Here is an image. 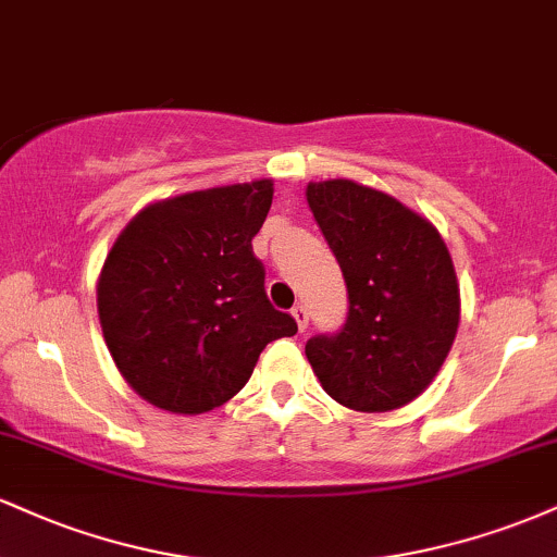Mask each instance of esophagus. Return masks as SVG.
<instances>
[{"label":"esophagus","mask_w":557,"mask_h":557,"mask_svg":"<svg viewBox=\"0 0 557 557\" xmlns=\"http://www.w3.org/2000/svg\"><path fill=\"white\" fill-rule=\"evenodd\" d=\"M290 314L298 322V330H306V324H309V311H306V306L304 304H296V306H293Z\"/></svg>","instance_id":"esophagus-1"}]
</instances>
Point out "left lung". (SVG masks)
Here are the masks:
<instances>
[{"label":"left lung","instance_id":"8db88e82","mask_svg":"<svg viewBox=\"0 0 557 557\" xmlns=\"http://www.w3.org/2000/svg\"><path fill=\"white\" fill-rule=\"evenodd\" d=\"M306 198L348 287V317L306 343L330 398L354 411L406 406L456 341L461 293L443 238L398 198L354 181L309 183Z\"/></svg>","mask_w":557,"mask_h":557}]
</instances>
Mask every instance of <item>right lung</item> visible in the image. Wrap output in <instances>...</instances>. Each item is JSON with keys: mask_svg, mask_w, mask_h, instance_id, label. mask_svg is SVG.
<instances>
[{"mask_svg": "<svg viewBox=\"0 0 557 557\" xmlns=\"http://www.w3.org/2000/svg\"><path fill=\"white\" fill-rule=\"evenodd\" d=\"M272 181L146 207L114 240L96 304L107 348L140 398L203 413L246 385L267 343L298 332L264 290L253 235Z\"/></svg>", "mask_w": 557, "mask_h": 557, "instance_id": "obj_1", "label": "right lung"}]
</instances>
